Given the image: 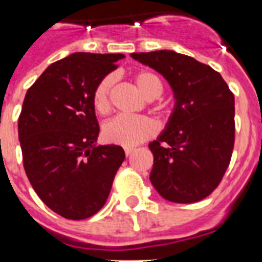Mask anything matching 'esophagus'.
<instances>
[{
	"label": "esophagus",
	"instance_id": "34e87169",
	"mask_svg": "<svg viewBox=\"0 0 262 262\" xmlns=\"http://www.w3.org/2000/svg\"><path fill=\"white\" fill-rule=\"evenodd\" d=\"M133 152H135V148H125V155L126 156H129Z\"/></svg>",
	"mask_w": 262,
	"mask_h": 262
}]
</instances>
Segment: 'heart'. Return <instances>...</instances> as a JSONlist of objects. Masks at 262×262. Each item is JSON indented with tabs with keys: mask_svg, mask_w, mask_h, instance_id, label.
Masks as SVG:
<instances>
[{
	"mask_svg": "<svg viewBox=\"0 0 262 262\" xmlns=\"http://www.w3.org/2000/svg\"><path fill=\"white\" fill-rule=\"evenodd\" d=\"M133 79L140 92L149 100L159 98L163 92V81L154 72L140 71L136 73ZM114 81V76L107 75L95 87L92 102H94L95 110L98 111L99 114H107L110 111V94ZM158 111L162 117H167L170 113L168 103H160L158 106ZM156 132H158L156 123L148 117L118 115L103 126V139L110 144L132 148L154 137Z\"/></svg>",
	"mask_w": 262,
	"mask_h": 262,
	"instance_id": "heart-1",
	"label": "heart"
}]
</instances>
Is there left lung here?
I'll return each instance as SVG.
<instances>
[{
	"mask_svg": "<svg viewBox=\"0 0 262 262\" xmlns=\"http://www.w3.org/2000/svg\"><path fill=\"white\" fill-rule=\"evenodd\" d=\"M132 57L163 75L175 96L166 130L149 144L152 185L172 203L201 201L219 186L231 160L234 94L219 72L189 55L158 50Z\"/></svg>",
	"mask_w": 262,
	"mask_h": 262,
	"instance_id": "1",
	"label": "left lung"
}]
</instances>
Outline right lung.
<instances>
[{"mask_svg": "<svg viewBox=\"0 0 262 262\" xmlns=\"http://www.w3.org/2000/svg\"><path fill=\"white\" fill-rule=\"evenodd\" d=\"M123 54L75 53L51 63L23 102V164L39 199L65 219L91 217L104 205L125 160L119 145H96L92 94Z\"/></svg>", "mask_w": 262, "mask_h": 262, "instance_id": "obj_1", "label": "right lung"}]
</instances>
